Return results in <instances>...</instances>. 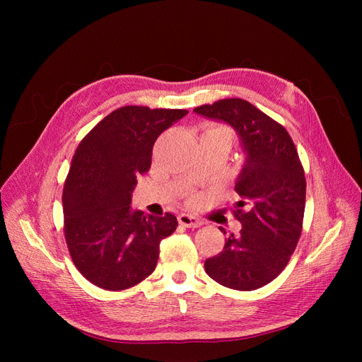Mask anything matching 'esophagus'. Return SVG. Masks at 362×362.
Listing matches in <instances>:
<instances>
[{"label": "esophagus", "instance_id": "1", "mask_svg": "<svg viewBox=\"0 0 362 362\" xmlns=\"http://www.w3.org/2000/svg\"><path fill=\"white\" fill-rule=\"evenodd\" d=\"M178 222L181 225H184V226H187V228H199L201 225H204V222L201 221V218L194 217L192 214H185V213L178 216Z\"/></svg>", "mask_w": 362, "mask_h": 362}]
</instances>
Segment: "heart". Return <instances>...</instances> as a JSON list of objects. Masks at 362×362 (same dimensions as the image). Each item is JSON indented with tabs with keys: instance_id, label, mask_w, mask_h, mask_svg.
<instances>
[{
	"instance_id": "obj_1",
	"label": "heart",
	"mask_w": 362,
	"mask_h": 362,
	"mask_svg": "<svg viewBox=\"0 0 362 362\" xmlns=\"http://www.w3.org/2000/svg\"><path fill=\"white\" fill-rule=\"evenodd\" d=\"M205 133L225 137L229 141V144H231V140H233V131L229 129L228 127H223V125H211V127H208L205 129Z\"/></svg>"
}]
</instances>
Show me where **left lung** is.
Segmentation results:
<instances>
[{
	"label": "left lung",
	"mask_w": 362,
	"mask_h": 362,
	"mask_svg": "<svg viewBox=\"0 0 362 362\" xmlns=\"http://www.w3.org/2000/svg\"><path fill=\"white\" fill-rule=\"evenodd\" d=\"M193 112L233 127L246 154L235 181L242 229L205 261V272L228 288H261L286 269L302 233L306 181L298 151L286 128L240 98Z\"/></svg>",
	"instance_id": "obj_1"
}]
</instances>
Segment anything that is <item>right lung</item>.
<instances>
[{
	"label": "right lung",
	"instance_id": "add662e5",
	"mask_svg": "<svg viewBox=\"0 0 362 362\" xmlns=\"http://www.w3.org/2000/svg\"><path fill=\"white\" fill-rule=\"evenodd\" d=\"M187 113L120 107L76 148L63 187V231L75 267L93 286L125 290L156 270L160 242L178 221L170 213L133 210L131 194L137 177L151 168L158 136Z\"/></svg>",
	"mask_w": 362,
	"mask_h": 362
}]
</instances>
